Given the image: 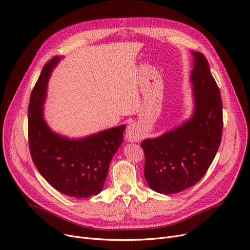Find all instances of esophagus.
Listing matches in <instances>:
<instances>
[{
	"instance_id": "esophagus-1",
	"label": "esophagus",
	"mask_w": 250,
	"mask_h": 250,
	"mask_svg": "<svg viewBox=\"0 0 250 250\" xmlns=\"http://www.w3.org/2000/svg\"><path fill=\"white\" fill-rule=\"evenodd\" d=\"M142 136H143V131L138 124L132 123L128 125L126 129V134H125V138L127 141L138 142Z\"/></svg>"
}]
</instances>
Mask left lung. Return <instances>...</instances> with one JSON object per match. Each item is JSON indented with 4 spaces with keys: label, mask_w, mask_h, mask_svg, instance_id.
Listing matches in <instances>:
<instances>
[{
    "label": "left lung",
    "mask_w": 250,
    "mask_h": 250,
    "mask_svg": "<svg viewBox=\"0 0 250 250\" xmlns=\"http://www.w3.org/2000/svg\"><path fill=\"white\" fill-rule=\"evenodd\" d=\"M193 56L190 83L193 109L190 117L162 135L141 142L144 176L158 193H178L195 185L206 173L222 135V102L218 86L200 52Z\"/></svg>",
    "instance_id": "left-lung-1"
}]
</instances>
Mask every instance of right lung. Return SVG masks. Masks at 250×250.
<instances>
[{
    "label": "right lung",
    "instance_id": "obj_1",
    "mask_svg": "<svg viewBox=\"0 0 250 250\" xmlns=\"http://www.w3.org/2000/svg\"><path fill=\"white\" fill-rule=\"evenodd\" d=\"M61 58L55 57L43 68L33 89L28 110L30 152L38 171L56 190L71 197L88 198L102 191L126 125L82 138H69L50 128L44 105L51 74Z\"/></svg>",
    "mask_w": 250,
    "mask_h": 250
}]
</instances>
